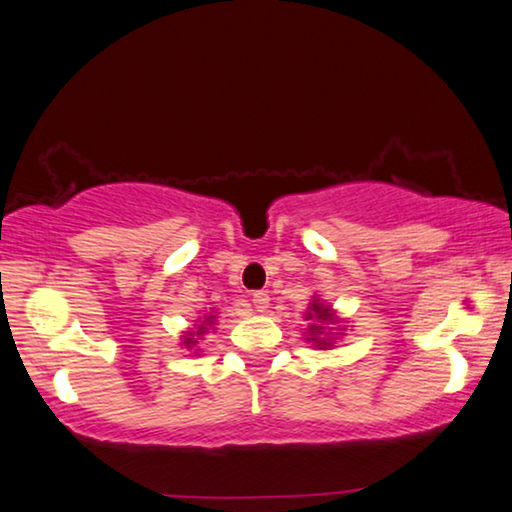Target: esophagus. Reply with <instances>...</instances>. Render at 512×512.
Instances as JSON below:
<instances>
[{
	"mask_svg": "<svg viewBox=\"0 0 512 512\" xmlns=\"http://www.w3.org/2000/svg\"><path fill=\"white\" fill-rule=\"evenodd\" d=\"M269 301H271L269 292H264V290H257V292H253V306L257 308L259 313H264L266 308H269Z\"/></svg>",
	"mask_w": 512,
	"mask_h": 512,
	"instance_id": "obj_1",
	"label": "esophagus"
}]
</instances>
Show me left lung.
<instances>
[{"label": "left lung", "instance_id": "obj_1", "mask_svg": "<svg viewBox=\"0 0 512 512\" xmlns=\"http://www.w3.org/2000/svg\"><path fill=\"white\" fill-rule=\"evenodd\" d=\"M306 320L313 322V325L306 329L308 331L306 341H313L315 348L320 350L331 348V343H334V325L341 322L336 318V313L331 311L327 304H322L320 299H313V304L308 306Z\"/></svg>", "mask_w": 512, "mask_h": 512}]
</instances>
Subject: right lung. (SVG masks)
Segmentation results:
<instances>
[{
    "label": "right lung",
    "instance_id": "obj_1",
    "mask_svg": "<svg viewBox=\"0 0 512 512\" xmlns=\"http://www.w3.org/2000/svg\"><path fill=\"white\" fill-rule=\"evenodd\" d=\"M213 320H215V315H211V313H208V315H204V320H201V318L197 320V322H199V325H194V329H190V331H185V334H183V345H185V348H187V350H192V348H194V345H197V343H199V338H201V336H204V334H206V331L213 327Z\"/></svg>",
    "mask_w": 512,
    "mask_h": 512
}]
</instances>
